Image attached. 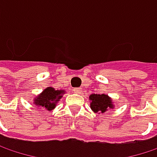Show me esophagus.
Masks as SVG:
<instances>
[{"instance_id": "esophagus-1", "label": "esophagus", "mask_w": 157, "mask_h": 157, "mask_svg": "<svg viewBox=\"0 0 157 157\" xmlns=\"http://www.w3.org/2000/svg\"><path fill=\"white\" fill-rule=\"evenodd\" d=\"M74 92L76 93V94H80V93L82 92V88H75L74 89Z\"/></svg>"}]
</instances>
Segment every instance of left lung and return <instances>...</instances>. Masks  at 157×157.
<instances>
[{
  "instance_id": "obj_1",
  "label": "left lung",
  "mask_w": 157,
  "mask_h": 157,
  "mask_svg": "<svg viewBox=\"0 0 157 157\" xmlns=\"http://www.w3.org/2000/svg\"><path fill=\"white\" fill-rule=\"evenodd\" d=\"M91 101L90 107L94 113H105L107 110L113 109L114 107L113 100L107 94H93L89 97Z\"/></svg>"
}]
</instances>
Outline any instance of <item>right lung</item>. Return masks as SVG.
<instances>
[{
  "label": "right lung",
  "mask_w": 157,
  "mask_h": 157,
  "mask_svg": "<svg viewBox=\"0 0 157 157\" xmlns=\"http://www.w3.org/2000/svg\"><path fill=\"white\" fill-rule=\"evenodd\" d=\"M64 93L65 92L63 90H55L53 87H47L34 98L33 103L38 107L52 111L55 108L57 102L60 101Z\"/></svg>",
  "instance_id": "right-lung-1"
}]
</instances>
